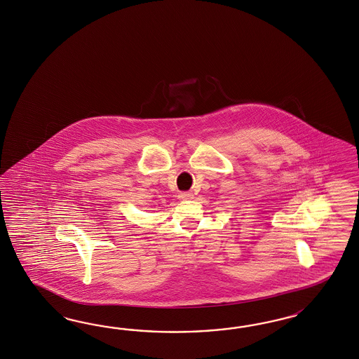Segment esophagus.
Returning a JSON list of instances; mask_svg holds the SVG:
<instances>
[{"instance_id": "esophagus-1", "label": "esophagus", "mask_w": 359, "mask_h": 359, "mask_svg": "<svg viewBox=\"0 0 359 359\" xmlns=\"http://www.w3.org/2000/svg\"><path fill=\"white\" fill-rule=\"evenodd\" d=\"M178 198H180L181 201H189V199H193V194H191V193H187V191H184V193H181V194L178 195Z\"/></svg>"}]
</instances>
